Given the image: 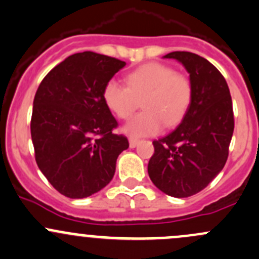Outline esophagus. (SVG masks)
<instances>
[{"label": "esophagus", "instance_id": "34e87169", "mask_svg": "<svg viewBox=\"0 0 259 259\" xmlns=\"http://www.w3.org/2000/svg\"><path fill=\"white\" fill-rule=\"evenodd\" d=\"M138 142H140V141H138L137 138H130V147H131V148L137 147Z\"/></svg>", "mask_w": 259, "mask_h": 259}]
</instances>
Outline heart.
Segmentation results:
<instances>
[{
	"instance_id": "heart-1",
	"label": "heart",
	"mask_w": 259,
	"mask_h": 259,
	"mask_svg": "<svg viewBox=\"0 0 259 259\" xmlns=\"http://www.w3.org/2000/svg\"><path fill=\"white\" fill-rule=\"evenodd\" d=\"M126 87L111 79L103 87L105 105L118 118L126 119L135 112L136 100L142 98V113L123 126L131 137H145L159 133L166 127H175L187 113L192 102L191 81L185 74L176 73L162 63H147L130 72L124 78Z\"/></svg>"
}]
</instances>
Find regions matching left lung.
Segmentation results:
<instances>
[{
    "label": "left lung",
    "mask_w": 259,
    "mask_h": 259,
    "mask_svg": "<svg viewBox=\"0 0 259 259\" xmlns=\"http://www.w3.org/2000/svg\"><path fill=\"white\" fill-rule=\"evenodd\" d=\"M163 58L186 68L193 95L180 126L153 141L148 175L159 191L185 198L206 188L225 167L234 130L233 107L225 77L206 58L186 51Z\"/></svg>",
    "instance_id": "left-lung-1"
}]
</instances>
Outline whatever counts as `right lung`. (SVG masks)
I'll return each mask as SVG.
<instances>
[{"mask_svg": "<svg viewBox=\"0 0 259 259\" xmlns=\"http://www.w3.org/2000/svg\"><path fill=\"white\" fill-rule=\"evenodd\" d=\"M126 62L86 51L74 53L42 79L33 100L31 137L37 166L61 194L86 198L105 188L128 140L114 135L117 121L103 87Z\"/></svg>", "mask_w": 259, "mask_h": 259, "instance_id": "add662e5", "label": "right lung"}]
</instances>
